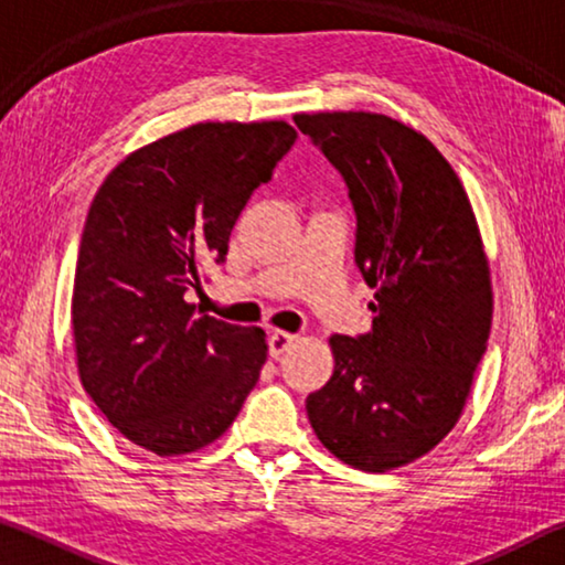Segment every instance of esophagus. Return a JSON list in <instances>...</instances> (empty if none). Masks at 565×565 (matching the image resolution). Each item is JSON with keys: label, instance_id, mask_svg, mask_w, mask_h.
<instances>
[{"label": "esophagus", "instance_id": "obj_1", "mask_svg": "<svg viewBox=\"0 0 565 565\" xmlns=\"http://www.w3.org/2000/svg\"><path fill=\"white\" fill-rule=\"evenodd\" d=\"M296 341L294 333H286V331H274L269 337V353L274 359H279L284 351H289L291 343Z\"/></svg>", "mask_w": 565, "mask_h": 565}]
</instances>
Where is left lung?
<instances>
[{
	"mask_svg": "<svg viewBox=\"0 0 565 565\" xmlns=\"http://www.w3.org/2000/svg\"><path fill=\"white\" fill-rule=\"evenodd\" d=\"M349 189L356 266L374 289L369 333L331 337L337 366L306 398L319 441L384 473L456 426L491 333V279L476 216L424 134L369 111L296 114Z\"/></svg>",
	"mask_w": 565,
	"mask_h": 565,
	"instance_id": "1",
	"label": "left lung"
}]
</instances>
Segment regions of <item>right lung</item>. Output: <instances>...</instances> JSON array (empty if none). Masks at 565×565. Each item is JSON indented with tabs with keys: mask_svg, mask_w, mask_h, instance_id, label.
Wrapping results in <instances>:
<instances>
[{
	"mask_svg": "<svg viewBox=\"0 0 565 565\" xmlns=\"http://www.w3.org/2000/svg\"><path fill=\"white\" fill-rule=\"evenodd\" d=\"M286 121H206L134 151L104 179L82 232L72 329L82 386L147 451L216 441L266 361V333L184 299L224 264L254 189L294 147Z\"/></svg>",
	"mask_w": 565,
	"mask_h": 565,
	"instance_id": "1",
	"label": "right lung"
}]
</instances>
